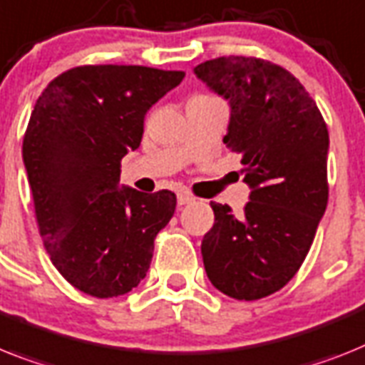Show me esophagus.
<instances>
[{"label":"esophagus","instance_id":"1","mask_svg":"<svg viewBox=\"0 0 365 365\" xmlns=\"http://www.w3.org/2000/svg\"><path fill=\"white\" fill-rule=\"evenodd\" d=\"M192 202H195V197H191V195H187V192H180V195H178V204H180V206L192 204Z\"/></svg>","mask_w":365,"mask_h":365}]
</instances>
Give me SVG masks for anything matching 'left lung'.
<instances>
[{
    "label": "left lung",
    "mask_w": 365,
    "mask_h": 365,
    "mask_svg": "<svg viewBox=\"0 0 365 365\" xmlns=\"http://www.w3.org/2000/svg\"><path fill=\"white\" fill-rule=\"evenodd\" d=\"M192 72L228 102L222 143L241 155L250 187L240 217L211 202L204 267L219 292L256 301L286 286L310 250L329 202V130L314 98L278 64L230 55Z\"/></svg>",
    "instance_id": "1"
}]
</instances>
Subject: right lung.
Masks as SVG:
<instances>
[{"mask_svg":"<svg viewBox=\"0 0 365 365\" xmlns=\"http://www.w3.org/2000/svg\"><path fill=\"white\" fill-rule=\"evenodd\" d=\"M183 78L148 66H78L36 100L21 155L46 250L79 292L124 295L148 272L176 195L120 185V161L139 148L150 107Z\"/></svg>","mask_w":365,"mask_h":365,"instance_id":"1","label":"right lung"}]
</instances>
